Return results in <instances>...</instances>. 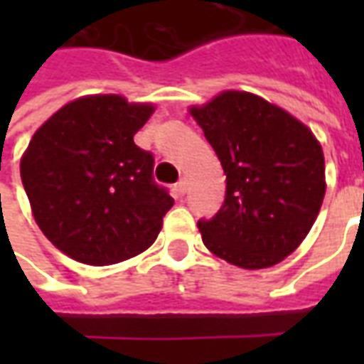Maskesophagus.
<instances>
[{
	"instance_id": "obj_1",
	"label": "esophagus",
	"mask_w": 364,
	"mask_h": 364,
	"mask_svg": "<svg viewBox=\"0 0 364 364\" xmlns=\"http://www.w3.org/2000/svg\"><path fill=\"white\" fill-rule=\"evenodd\" d=\"M173 193H175V197L181 198L183 195L187 193V179H179V181L175 183V185H173Z\"/></svg>"
}]
</instances>
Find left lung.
Returning a JSON list of instances; mask_svg holds the SVG:
<instances>
[{
  "label": "left lung",
  "mask_w": 364,
  "mask_h": 364,
  "mask_svg": "<svg viewBox=\"0 0 364 364\" xmlns=\"http://www.w3.org/2000/svg\"><path fill=\"white\" fill-rule=\"evenodd\" d=\"M226 173V197L200 218L205 245L242 269L277 265L302 244L326 195L312 130L252 93L226 91L191 109Z\"/></svg>",
  "instance_id": "1"
}]
</instances>
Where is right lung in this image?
<instances>
[{
    "label": "right lung",
    "instance_id": "right-lung-1",
    "mask_svg": "<svg viewBox=\"0 0 364 364\" xmlns=\"http://www.w3.org/2000/svg\"><path fill=\"white\" fill-rule=\"evenodd\" d=\"M151 105L120 95L75 99L44 122L21 159V181L44 236L85 265L148 250L173 198L154 181V156L134 134Z\"/></svg>",
    "mask_w": 364,
    "mask_h": 364
}]
</instances>
